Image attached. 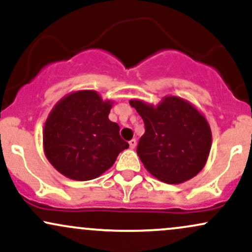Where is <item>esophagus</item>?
Instances as JSON below:
<instances>
[{
    "label": "esophagus",
    "mask_w": 252,
    "mask_h": 252,
    "mask_svg": "<svg viewBox=\"0 0 252 252\" xmlns=\"http://www.w3.org/2000/svg\"><path fill=\"white\" fill-rule=\"evenodd\" d=\"M129 149L131 150H134L135 149V146H137V140H135V139H132L131 141H129Z\"/></svg>",
    "instance_id": "obj_1"
}]
</instances>
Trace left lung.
I'll return each mask as SVG.
<instances>
[{"label":"left lung","mask_w":252,"mask_h":252,"mask_svg":"<svg viewBox=\"0 0 252 252\" xmlns=\"http://www.w3.org/2000/svg\"><path fill=\"white\" fill-rule=\"evenodd\" d=\"M145 124L137 153L145 168L166 184H180L197 176L208 161L211 128L202 112L188 100L167 95L158 105L133 99Z\"/></svg>","instance_id":"8db88e82"}]
</instances>
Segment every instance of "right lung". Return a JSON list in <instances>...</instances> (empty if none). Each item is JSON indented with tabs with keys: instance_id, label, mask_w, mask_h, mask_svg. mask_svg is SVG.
<instances>
[{
	"instance_id": "obj_1",
	"label": "right lung",
	"mask_w": 252,
	"mask_h": 252,
	"mask_svg": "<svg viewBox=\"0 0 252 252\" xmlns=\"http://www.w3.org/2000/svg\"><path fill=\"white\" fill-rule=\"evenodd\" d=\"M113 101L95 91H75L56 102L43 127L44 156L73 180L97 178L113 166L128 144L119 125L108 119Z\"/></svg>"
}]
</instances>
